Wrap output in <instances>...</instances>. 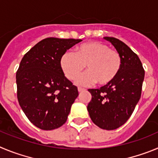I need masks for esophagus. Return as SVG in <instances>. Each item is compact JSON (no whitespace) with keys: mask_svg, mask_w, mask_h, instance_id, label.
Instances as JSON below:
<instances>
[{"mask_svg":"<svg viewBox=\"0 0 158 158\" xmlns=\"http://www.w3.org/2000/svg\"><path fill=\"white\" fill-rule=\"evenodd\" d=\"M84 90H86V89H83V88L78 87V91H79V92H82V91H84Z\"/></svg>","mask_w":158,"mask_h":158,"instance_id":"1","label":"esophagus"}]
</instances>
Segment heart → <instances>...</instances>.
<instances>
[{"label":"heart","instance_id":"heart-1","mask_svg":"<svg viewBox=\"0 0 158 158\" xmlns=\"http://www.w3.org/2000/svg\"><path fill=\"white\" fill-rule=\"evenodd\" d=\"M60 68L65 76L73 80L86 66L87 72L78 78L77 84L86 86L97 82L100 86L113 82L121 69V57L106 44L91 42L79 45L75 54L66 52L60 58Z\"/></svg>","mask_w":158,"mask_h":158}]
</instances>
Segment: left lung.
I'll list each match as a JSON object with an SVG mask.
<instances>
[{
    "label": "left lung",
    "mask_w": 158,
    "mask_h": 158,
    "mask_svg": "<svg viewBox=\"0 0 158 158\" xmlns=\"http://www.w3.org/2000/svg\"><path fill=\"white\" fill-rule=\"evenodd\" d=\"M121 57V69L113 82L99 89H89L92 98L87 106L89 117L102 129L114 130L124 124L141 98L145 71L137 56L125 43L105 37Z\"/></svg>",
    "instance_id": "1"
}]
</instances>
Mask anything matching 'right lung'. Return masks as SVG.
<instances>
[{"instance_id":"1","label":"right lung","mask_w":158,"mask_h":158,"mask_svg":"<svg viewBox=\"0 0 158 158\" xmlns=\"http://www.w3.org/2000/svg\"><path fill=\"white\" fill-rule=\"evenodd\" d=\"M81 39L45 38L24 55L16 72L17 98L28 120L53 130L66 122L78 89L64 76L60 58Z\"/></svg>"}]
</instances>
